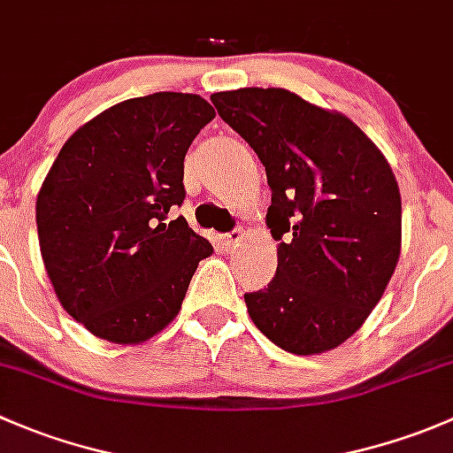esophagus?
Returning <instances> with one entry per match:
<instances>
[{
    "label": "esophagus",
    "mask_w": 453,
    "mask_h": 453,
    "mask_svg": "<svg viewBox=\"0 0 453 453\" xmlns=\"http://www.w3.org/2000/svg\"><path fill=\"white\" fill-rule=\"evenodd\" d=\"M242 237H244V233H242L240 228H233V231H228L222 235V242H225V246H228V249H235V246L242 242Z\"/></svg>",
    "instance_id": "esophagus-1"
}]
</instances>
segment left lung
<instances>
[{
	"mask_svg": "<svg viewBox=\"0 0 453 453\" xmlns=\"http://www.w3.org/2000/svg\"><path fill=\"white\" fill-rule=\"evenodd\" d=\"M218 115L265 167L277 249L268 288L246 292L257 329L277 347L311 356L356 334L399 259L401 196L375 143L349 118L286 88L211 96Z\"/></svg>",
	"mask_w": 453,
	"mask_h": 453,
	"instance_id": "8db88e82",
	"label": "left lung"
}]
</instances>
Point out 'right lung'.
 Here are the masks:
<instances>
[{
    "label": "right lung",
    "mask_w": 453,
    "mask_h": 453,
    "mask_svg": "<svg viewBox=\"0 0 453 453\" xmlns=\"http://www.w3.org/2000/svg\"><path fill=\"white\" fill-rule=\"evenodd\" d=\"M207 100L161 91L111 106L65 142L36 198L41 255L60 305L93 335L137 344L180 310L211 244L183 216V163Z\"/></svg>",
    "instance_id": "right-lung-1"
}]
</instances>
